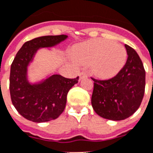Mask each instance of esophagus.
Masks as SVG:
<instances>
[{"label":"esophagus","mask_w":153,"mask_h":153,"mask_svg":"<svg viewBox=\"0 0 153 153\" xmlns=\"http://www.w3.org/2000/svg\"><path fill=\"white\" fill-rule=\"evenodd\" d=\"M87 76L88 75L85 73H80V74H79V79H80V80H82L83 78L87 77Z\"/></svg>","instance_id":"34e87169"}]
</instances>
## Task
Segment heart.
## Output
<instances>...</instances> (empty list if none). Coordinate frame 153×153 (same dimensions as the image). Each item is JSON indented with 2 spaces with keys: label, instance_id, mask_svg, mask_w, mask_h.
I'll return each mask as SVG.
<instances>
[{
  "label": "heart",
  "instance_id": "heart-1",
  "mask_svg": "<svg viewBox=\"0 0 153 153\" xmlns=\"http://www.w3.org/2000/svg\"><path fill=\"white\" fill-rule=\"evenodd\" d=\"M72 54L76 61L90 64L97 77L108 80L114 77L127 61V51L120 44L104 39H93L76 45Z\"/></svg>",
  "mask_w": 153,
  "mask_h": 153
}]
</instances>
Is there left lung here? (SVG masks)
I'll use <instances>...</instances> for the list:
<instances>
[{
	"mask_svg": "<svg viewBox=\"0 0 153 153\" xmlns=\"http://www.w3.org/2000/svg\"><path fill=\"white\" fill-rule=\"evenodd\" d=\"M128 59L124 68L109 80L94 81L92 106L105 119L122 120L132 116L141 104L145 88V71L137 53L125 45Z\"/></svg>",
	"mask_w": 153,
	"mask_h": 153,
	"instance_id": "1",
	"label": "left lung"
}]
</instances>
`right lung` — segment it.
Instances as JSON below:
<instances>
[{
  "label": "right lung",
  "mask_w": 153,
  "mask_h": 153,
  "mask_svg": "<svg viewBox=\"0 0 153 153\" xmlns=\"http://www.w3.org/2000/svg\"><path fill=\"white\" fill-rule=\"evenodd\" d=\"M68 38L67 35L44 36L24 44L11 65L9 90L13 105L25 119L42 123L56 119L65 110L67 94L79 76L68 79L58 75L32 84L27 77L28 66L39 48H51Z\"/></svg>",
  "instance_id": "1"
}]
</instances>
